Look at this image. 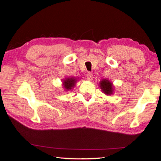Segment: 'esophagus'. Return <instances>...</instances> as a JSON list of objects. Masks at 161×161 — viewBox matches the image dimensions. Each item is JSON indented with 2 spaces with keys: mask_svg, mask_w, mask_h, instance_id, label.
Wrapping results in <instances>:
<instances>
[{
  "mask_svg": "<svg viewBox=\"0 0 161 161\" xmlns=\"http://www.w3.org/2000/svg\"><path fill=\"white\" fill-rule=\"evenodd\" d=\"M87 78L88 80H90V81L92 80V79H93V74L91 72H88L87 74Z\"/></svg>",
  "mask_w": 161,
  "mask_h": 161,
  "instance_id": "1",
  "label": "esophagus"
}]
</instances>
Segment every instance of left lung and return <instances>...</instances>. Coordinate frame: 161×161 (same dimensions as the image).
<instances>
[{
    "label": "left lung",
    "mask_w": 161,
    "mask_h": 161,
    "mask_svg": "<svg viewBox=\"0 0 161 161\" xmlns=\"http://www.w3.org/2000/svg\"><path fill=\"white\" fill-rule=\"evenodd\" d=\"M100 87L102 90L105 94L106 95H112L114 93V86L112 82L108 79H103L99 83Z\"/></svg>",
    "instance_id": "obj_1"
}]
</instances>
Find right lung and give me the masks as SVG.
Masks as SVG:
<instances>
[{"instance_id": "add662e5", "label": "right lung", "mask_w": 161, "mask_h": 161, "mask_svg": "<svg viewBox=\"0 0 161 161\" xmlns=\"http://www.w3.org/2000/svg\"><path fill=\"white\" fill-rule=\"evenodd\" d=\"M78 79L75 77H67L62 80L63 86L65 91L71 90L76 85Z\"/></svg>"}]
</instances>
